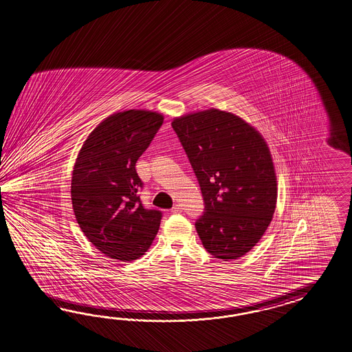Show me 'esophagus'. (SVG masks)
<instances>
[{
	"mask_svg": "<svg viewBox=\"0 0 352 352\" xmlns=\"http://www.w3.org/2000/svg\"><path fill=\"white\" fill-rule=\"evenodd\" d=\"M172 212L173 214H179V212H182L180 205H174L172 208Z\"/></svg>",
	"mask_w": 352,
	"mask_h": 352,
	"instance_id": "34e87169",
	"label": "esophagus"
}]
</instances>
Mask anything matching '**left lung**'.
Masks as SVG:
<instances>
[{"label":"left lung","instance_id":"obj_1","mask_svg":"<svg viewBox=\"0 0 352 352\" xmlns=\"http://www.w3.org/2000/svg\"><path fill=\"white\" fill-rule=\"evenodd\" d=\"M197 177L205 211L196 220L204 247L238 259L272 220L277 183L270 150L258 131L232 113H192L172 123Z\"/></svg>","mask_w":352,"mask_h":352}]
</instances>
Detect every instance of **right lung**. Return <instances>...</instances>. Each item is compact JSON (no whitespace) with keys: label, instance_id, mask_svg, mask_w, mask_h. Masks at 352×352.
<instances>
[{"label":"right lung","instance_id":"add662e5","mask_svg":"<svg viewBox=\"0 0 352 352\" xmlns=\"http://www.w3.org/2000/svg\"><path fill=\"white\" fill-rule=\"evenodd\" d=\"M156 112L131 109L104 120L89 135L72 172L71 199L78 226L105 256L135 261L155 239L162 211L145 208L136 172L163 124Z\"/></svg>","mask_w":352,"mask_h":352}]
</instances>
